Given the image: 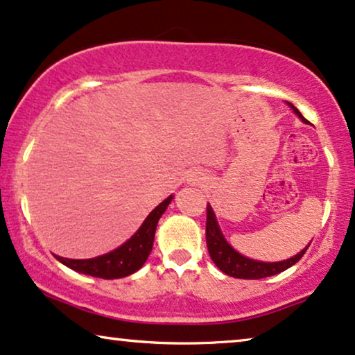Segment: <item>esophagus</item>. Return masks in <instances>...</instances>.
<instances>
[{
  "mask_svg": "<svg viewBox=\"0 0 355 355\" xmlns=\"http://www.w3.org/2000/svg\"><path fill=\"white\" fill-rule=\"evenodd\" d=\"M205 180H206L205 173L203 172H196V170L188 175V178H187V182L190 183V185H201V183H203Z\"/></svg>",
  "mask_w": 355,
  "mask_h": 355,
  "instance_id": "1",
  "label": "esophagus"
}]
</instances>
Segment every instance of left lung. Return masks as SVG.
I'll list each match as a JSON object with an SVG mask.
<instances>
[{"mask_svg":"<svg viewBox=\"0 0 355 355\" xmlns=\"http://www.w3.org/2000/svg\"><path fill=\"white\" fill-rule=\"evenodd\" d=\"M288 106L293 110V113L302 118V121L306 123V119L303 118V114L295 107L291 103ZM311 244V242H309ZM309 244L304 248L302 252H298L293 257L282 260V262H260V260L248 259L244 255L237 252L227 244V241L224 239L221 230H219V224L214 216V211L211 208L209 203L206 206V245H208L209 257L216 263L219 270L226 273V275L234 277V278H245V280H259V278H266L277 275V273L286 270L291 266L298 262L303 257V254L306 252Z\"/></svg>","mask_w":355,"mask_h":355,"instance_id":"1","label":"left lung"}]
</instances>
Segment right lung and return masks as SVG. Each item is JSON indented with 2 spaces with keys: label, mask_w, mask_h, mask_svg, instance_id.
<instances>
[{
  "label": "right lung",
  "mask_w": 355,
  "mask_h": 355,
  "mask_svg": "<svg viewBox=\"0 0 355 355\" xmlns=\"http://www.w3.org/2000/svg\"><path fill=\"white\" fill-rule=\"evenodd\" d=\"M172 198L173 196H168L154 211H150V214L146 218V221L142 223L136 234L129 241H125L121 248L95 259H64L55 255L57 260L71 270L85 273V275L105 278V280L131 275L144 266L147 257H149L152 245H154L157 223L165 213Z\"/></svg>",
  "instance_id": "1"
}]
</instances>
